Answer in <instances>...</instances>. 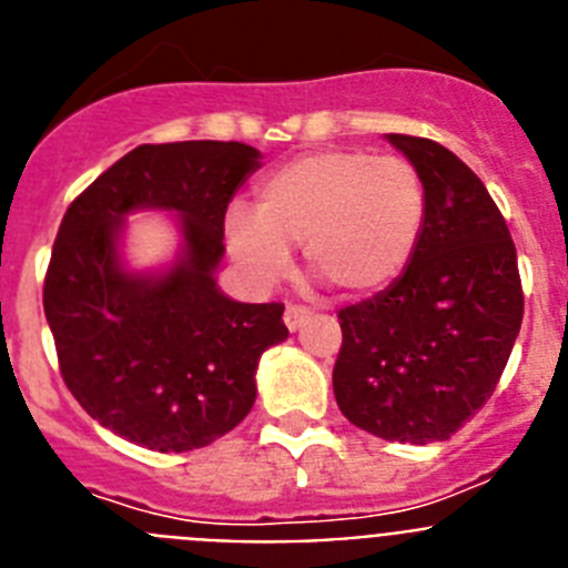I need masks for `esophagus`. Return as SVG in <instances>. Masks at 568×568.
Wrapping results in <instances>:
<instances>
[{"instance_id": "esophagus-1", "label": "esophagus", "mask_w": 568, "mask_h": 568, "mask_svg": "<svg viewBox=\"0 0 568 568\" xmlns=\"http://www.w3.org/2000/svg\"><path fill=\"white\" fill-rule=\"evenodd\" d=\"M310 310L307 307H298V304H287V310H284V324H287L290 329H301L304 324L310 321Z\"/></svg>"}]
</instances>
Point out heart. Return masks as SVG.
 <instances>
[{
  "label": "heart",
  "instance_id": "obj_1",
  "mask_svg": "<svg viewBox=\"0 0 568 568\" xmlns=\"http://www.w3.org/2000/svg\"><path fill=\"white\" fill-rule=\"evenodd\" d=\"M255 199V210H230L224 233L233 258L258 284L287 273L290 244H304L313 273L338 293H375L413 261L426 222L418 168L369 150L290 159L261 179Z\"/></svg>",
  "mask_w": 568,
  "mask_h": 568
}]
</instances>
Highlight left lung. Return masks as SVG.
Segmentation results:
<instances>
[{
  "label": "left lung",
  "mask_w": 568,
  "mask_h": 568,
  "mask_svg": "<svg viewBox=\"0 0 568 568\" xmlns=\"http://www.w3.org/2000/svg\"><path fill=\"white\" fill-rule=\"evenodd\" d=\"M386 139L424 179V233L400 278L338 313L333 389L358 429L429 444L491 398L520 333L524 287L515 241L478 175L433 139Z\"/></svg>",
  "instance_id": "1"
}]
</instances>
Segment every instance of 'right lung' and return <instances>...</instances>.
<instances>
[{
    "instance_id": "obj_1",
    "label": "right lung",
    "mask_w": 568,
    "mask_h": 568,
    "mask_svg": "<svg viewBox=\"0 0 568 568\" xmlns=\"http://www.w3.org/2000/svg\"><path fill=\"white\" fill-rule=\"evenodd\" d=\"M241 142L139 144L73 199L44 275L59 373L84 413L153 453H190L227 435L255 400V366L290 335L284 304L219 293L224 215L258 168ZM142 206L183 215L185 255L164 276H130L114 239Z\"/></svg>"
}]
</instances>
